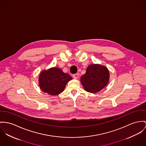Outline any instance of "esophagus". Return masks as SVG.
<instances>
[{
    "instance_id": "obj_1",
    "label": "esophagus",
    "mask_w": 146,
    "mask_h": 146,
    "mask_svg": "<svg viewBox=\"0 0 146 146\" xmlns=\"http://www.w3.org/2000/svg\"><path fill=\"white\" fill-rule=\"evenodd\" d=\"M73 77L74 79H78L79 78L78 73H76L73 75Z\"/></svg>"
}]
</instances>
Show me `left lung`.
<instances>
[{
  "label": "left lung",
  "mask_w": 146,
  "mask_h": 146,
  "mask_svg": "<svg viewBox=\"0 0 146 146\" xmlns=\"http://www.w3.org/2000/svg\"><path fill=\"white\" fill-rule=\"evenodd\" d=\"M109 79L110 73L107 68L93 64L87 67L86 73L80 78V82L85 90L93 93L104 88Z\"/></svg>",
  "instance_id": "1"
}]
</instances>
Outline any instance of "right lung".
I'll list each match as a JSON object with an SVG mask.
<instances>
[{"instance_id":"obj_1","label":"right lung","mask_w":146,"mask_h":146,"mask_svg":"<svg viewBox=\"0 0 146 146\" xmlns=\"http://www.w3.org/2000/svg\"><path fill=\"white\" fill-rule=\"evenodd\" d=\"M72 79L60 68H52L42 71L39 77V85L43 92L56 96L64 91L68 82Z\"/></svg>"}]
</instances>
